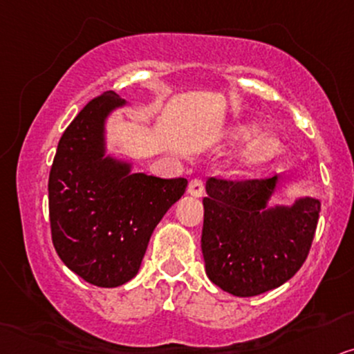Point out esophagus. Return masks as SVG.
Returning a JSON list of instances; mask_svg holds the SVG:
<instances>
[{
  "label": "esophagus",
  "instance_id": "obj_1",
  "mask_svg": "<svg viewBox=\"0 0 354 354\" xmlns=\"http://www.w3.org/2000/svg\"><path fill=\"white\" fill-rule=\"evenodd\" d=\"M187 192L191 196H196V198H201L204 194V181L199 180V178H194L187 186Z\"/></svg>",
  "mask_w": 354,
  "mask_h": 354
}]
</instances>
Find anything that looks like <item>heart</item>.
Returning a JSON list of instances; mask_svg holds the SVG:
<instances>
[{
  "mask_svg": "<svg viewBox=\"0 0 354 354\" xmlns=\"http://www.w3.org/2000/svg\"><path fill=\"white\" fill-rule=\"evenodd\" d=\"M259 131L257 125H245V127H240L236 133L239 137H252ZM279 150V140L272 136H263L257 138L252 145L248 147L247 151L243 153L245 163L248 165H258L266 162V160L272 158Z\"/></svg>",
  "mask_w": 354,
  "mask_h": 354,
  "instance_id": "obj_1",
  "label": "heart"
}]
</instances>
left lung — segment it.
I'll return each mask as SVG.
<instances>
[{"label":"left lung","instance_id":"obj_1","mask_svg":"<svg viewBox=\"0 0 354 354\" xmlns=\"http://www.w3.org/2000/svg\"><path fill=\"white\" fill-rule=\"evenodd\" d=\"M277 174L261 180L210 176L205 183L203 257L209 279L236 297L279 288L301 270L310 252L320 201L290 207L266 203Z\"/></svg>","mask_w":354,"mask_h":354}]
</instances>
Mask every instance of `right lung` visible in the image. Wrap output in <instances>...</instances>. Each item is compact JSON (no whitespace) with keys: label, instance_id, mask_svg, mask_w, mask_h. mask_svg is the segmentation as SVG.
Returning a JSON list of instances; mask_svg holds the SVG:
<instances>
[{"label":"right lung","instance_id":"add662e5","mask_svg":"<svg viewBox=\"0 0 354 354\" xmlns=\"http://www.w3.org/2000/svg\"><path fill=\"white\" fill-rule=\"evenodd\" d=\"M125 101L114 91L80 111L48 174V216L62 261L89 284L118 288L137 274L155 227L185 194L186 178L131 173L104 156V120Z\"/></svg>","mask_w":354,"mask_h":354}]
</instances>
